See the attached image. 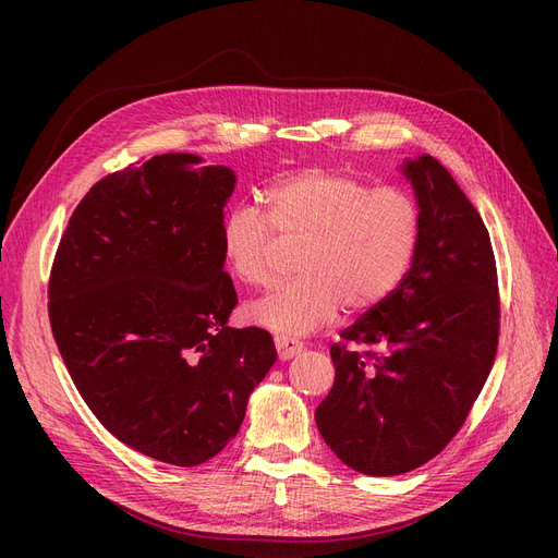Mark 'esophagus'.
<instances>
[{"instance_id": "34e87169", "label": "esophagus", "mask_w": 558, "mask_h": 558, "mask_svg": "<svg viewBox=\"0 0 558 558\" xmlns=\"http://www.w3.org/2000/svg\"><path fill=\"white\" fill-rule=\"evenodd\" d=\"M275 347H277L279 359H281V361H289V359L298 356V353L302 351V347H305V344H302L300 340H293V337L277 335V337H275Z\"/></svg>"}]
</instances>
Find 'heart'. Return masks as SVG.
I'll return each instance as SVG.
<instances>
[{
	"instance_id": "heart-1",
	"label": "heart",
	"mask_w": 558,
	"mask_h": 558,
	"mask_svg": "<svg viewBox=\"0 0 558 558\" xmlns=\"http://www.w3.org/2000/svg\"><path fill=\"white\" fill-rule=\"evenodd\" d=\"M305 242L295 281L256 302L251 318L279 335H307L344 307L365 312L408 277L421 242V209L400 189H375L332 170H305L269 185L267 214L232 205L221 221L228 272L248 289L277 281L275 253Z\"/></svg>"
}]
</instances>
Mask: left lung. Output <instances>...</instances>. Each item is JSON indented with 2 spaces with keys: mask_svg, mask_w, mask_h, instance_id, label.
<instances>
[{
  "mask_svg": "<svg viewBox=\"0 0 558 558\" xmlns=\"http://www.w3.org/2000/svg\"><path fill=\"white\" fill-rule=\"evenodd\" d=\"M421 242L398 289L330 347L335 384L316 426L363 475H402L435 459L465 424L492 373L498 272L477 209L430 156L408 160Z\"/></svg>",
  "mask_w": 558,
  "mask_h": 558,
  "instance_id": "8db88e82",
  "label": "left lung"
}]
</instances>
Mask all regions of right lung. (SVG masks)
I'll return each instance as SVG.
<instances>
[{"label": "right lung", "instance_id": "1", "mask_svg": "<svg viewBox=\"0 0 558 558\" xmlns=\"http://www.w3.org/2000/svg\"><path fill=\"white\" fill-rule=\"evenodd\" d=\"M165 154L97 181L66 226L48 318L81 398L111 435L193 468L238 435L277 361L272 335L230 328L221 256L234 172Z\"/></svg>", "mask_w": 558, "mask_h": 558}]
</instances>
